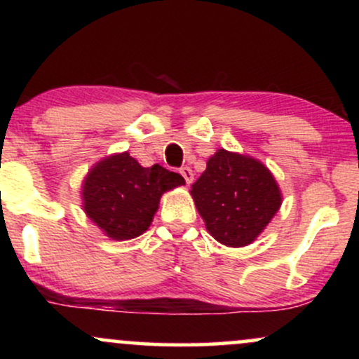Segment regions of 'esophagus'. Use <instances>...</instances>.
Masks as SVG:
<instances>
[{
    "instance_id": "obj_1",
    "label": "esophagus",
    "mask_w": 359,
    "mask_h": 359,
    "mask_svg": "<svg viewBox=\"0 0 359 359\" xmlns=\"http://www.w3.org/2000/svg\"><path fill=\"white\" fill-rule=\"evenodd\" d=\"M180 175L184 177L185 179V184H192V180H194V172H192V168L191 167H182L180 168Z\"/></svg>"
}]
</instances>
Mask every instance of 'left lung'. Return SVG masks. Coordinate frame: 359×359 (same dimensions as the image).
<instances>
[{
    "mask_svg": "<svg viewBox=\"0 0 359 359\" xmlns=\"http://www.w3.org/2000/svg\"><path fill=\"white\" fill-rule=\"evenodd\" d=\"M191 196L208 233L229 248L251 245L282 205V192L269 167L224 148L209 156Z\"/></svg>",
    "mask_w": 359,
    "mask_h": 359,
    "instance_id": "left-lung-1",
    "label": "left lung"
}]
</instances>
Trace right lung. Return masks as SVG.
Returning a JSON list of instances; mask_svg holds the SVG:
<instances>
[{
    "instance_id": "right-lung-1",
    "label": "right lung",
    "mask_w": 359,
    "mask_h": 359,
    "mask_svg": "<svg viewBox=\"0 0 359 359\" xmlns=\"http://www.w3.org/2000/svg\"><path fill=\"white\" fill-rule=\"evenodd\" d=\"M185 185L182 175L160 167H142L128 151L104 156L82 180V209L106 236L128 241L150 228L160 197Z\"/></svg>"
}]
</instances>
